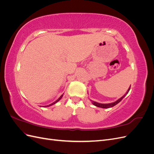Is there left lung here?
I'll return each instance as SVG.
<instances>
[{
	"label": "left lung",
	"mask_w": 154,
	"mask_h": 154,
	"mask_svg": "<svg viewBox=\"0 0 154 154\" xmlns=\"http://www.w3.org/2000/svg\"><path fill=\"white\" fill-rule=\"evenodd\" d=\"M130 87H129V88L128 89V91H127V92H126V94L124 95V96H123L122 97H121V98H119V100H118L117 101H115V102H114V103H107V104H103V103H97V102H96V101H92V100H91V101H92V103L94 105H95V106H97V107H100V108H103V109H107V108H110V107H112V106H115L116 105H117L118 103H119V102L122 101L124 97H125V96L127 95V94H128V92H129V91H130Z\"/></svg>",
	"instance_id": "obj_1"
}]
</instances>
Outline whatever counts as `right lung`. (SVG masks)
<instances>
[{
  "instance_id": "right-lung-1",
  "label": "right lung",
  "mask_w": 154,
  "mask_h": 154,
  "mask_svg": "<svg viewBox=\"0 0 154 154\" xmlns=\"http://www.w3.org/2000/svg\"><path fill=\"white\" fill-rule=\"evenodd\" d=\"M62 96H63V94H62V95L61 96H60V97H59V98H58V100H57V101H54V103H51V105H47V106H51V105H53L55 104L56 103H57V102H58V101H59V100H60V99H61V98H62Z\"/></svg>"
}]
</instances>
